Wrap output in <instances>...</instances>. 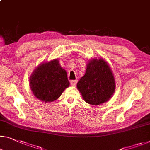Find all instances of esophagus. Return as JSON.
Instances as JSON below:
<instances>
[{
	"mask_svg": "<svg viewBox=\"0 0 150 150\" xmlns=\"http://www.w3.org/2000/svg\"><path fill=\"white\" fill-rule=\"evenodd\" d=\"M77 80H71L70 81V84L72 85V86H76V84H77Z\"/></svg>",
	"mask_w": 150,
	"mask_h": 150,
	"instance_id": "1",
	"label": "esophagus"
}]
</instances>
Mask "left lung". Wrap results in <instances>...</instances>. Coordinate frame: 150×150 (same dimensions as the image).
Listing matches in <instances>:
<instances>
[{
	"mask_svg": "<svg viewBox=\"0 0 150 150\" xmlns=\"http://www.w3.org/2000/svg\"><path fill=\"white\" fill-rule=\"evenodd\" d=\"M77 88L87 103L99 105L107 102L115 90L113 74L103 59H93L86 66V73L78 81Z\"/></svg>",
	"mask_w": 150,
	"mask_h": 150,
	"instance_id": "8db88e82",
	"label": "left lung"
}]
</instances>
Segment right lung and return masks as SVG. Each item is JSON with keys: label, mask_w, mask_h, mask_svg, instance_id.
Here are the masks:
<instances>
[{"label": "right lung", "mask_w": 150, "mask_h": 150, "mask_svg": "<svg viewBox=\"0 0 150 150\" xmlns=\"http://www.w3.org/2000/svg\"><path fill=\"white\" fill-rule=\"evenodd\" d=\"M29 82L35 97L45 103L56 100L70 85L66 71L57 59L38 66L30 76Z\"/></svg>", "instance_id": "obj_1"}]
</instances>
